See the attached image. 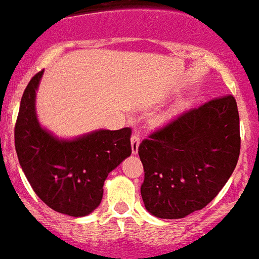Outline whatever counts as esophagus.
<instances>
[{
    "mask_svg": "<svg viewBox=\"0 0 259 259\" xmlns=\"http://www.w3.org/2000/svg\"><path fill=\"white\" fill-rule=\"evenodd\" d=\"M130 143H132V153L133 155H137L139 148V135L133 134L132 139H130Z\"/></svg>",
    "mask_w": 259,
    "mask_h": 259,
    "instance_id": "obj_1",
    "label": "esophagus"
}]
</instances>
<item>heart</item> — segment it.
Segmentation results:
<instances>
[{
	"label": "heart",
	"instance_id": "obj_1",
	"mask_svg": "<svg viewBox=\"0 0 259 259\" xmlns=\"http://www.w3.org/2000/svg\"><path fill=\"white\" fill-rule=\"evenodd\" d=\"M181 111H182V104H178V106H176L174 108L170 109V111L165 112L164 115L160 116V117L157 118V122H158V124H166L167 121H170L171 118L176 117V116L178 115Z\"/></svg>",
	"mask_w": 259,
	"mask_h": 259
}]
</instances>
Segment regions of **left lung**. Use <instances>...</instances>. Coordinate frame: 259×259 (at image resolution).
<instances>
[{"label": "left lung", "instance_id": "left-lung-1", "mask_svg": "<svg viewBox=\"0 0 259 259\" xmlns=\"http://www.w3.org/2000/svg\"><path fill=\"white\" fill-rule=\"evenodd\" d=\"M147 211L179 220L200 210L231 177L240 155V120L232 95L179 116L139 146Z\"/></svg>", "mask_w": 259, "mask_h": 259}]
</instances>
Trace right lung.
Listing matches in <instances>:
<instances>
[{
    "instance_id": "right-lung-1",
    "label": "right lung",
    "mask_w": 259,
    "mask_h": 259,
    "mask_svg": "<svg viewBox=\"0 0 259 259\" xmlns=\"http://www.w3.org/2000/svg\"><path fill=\"white\" fill-rule=\"evenodd\" d=\"M44 71L29 81L15 126L19 164L37 196L58 213L85 217L99 206L104 181L132 153V130L98 129L59 138L42 126L36 98Z\"/></svg>"
}]
</instances>
